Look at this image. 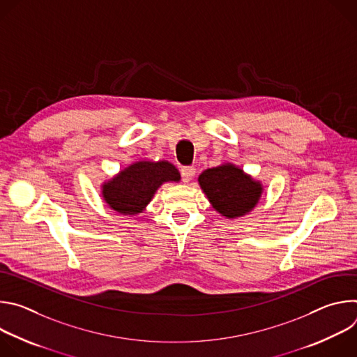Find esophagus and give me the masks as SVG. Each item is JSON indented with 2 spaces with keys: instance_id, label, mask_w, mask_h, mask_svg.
I'll use <instances>...</instances> for the list:
<instances>
[{
  "instance_id": "esophagus-1",
  "label": "esophagus",
  "mask_w": 357,
  "mask_h": 357,
  "mask_svg": "<svg viewBox=\"0 0 357 357\" xmlns=\"http://www.w3.org/2000/svg\"><path fill=\"white\" fill-rule=\"evenodd\" d=\"M195 174H196L195 167H183V168L181 169V175H182V181H183V182L192 181V178L195 176Z\"/></svg>"
}]
</instances>
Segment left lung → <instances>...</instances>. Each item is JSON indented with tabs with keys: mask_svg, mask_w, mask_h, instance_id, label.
<instances>
[{
	"mask_svg": "<svg viewBox=\"0 0 357 357\" xmlns=\"http://www.w3.org/2000/svg\"><path fill=\"white\" fill-rule=\"evenodd\" d=\"M197 181L212 206L227 219L251 212L263 193V185L259 181H254L233 164L203 171Z\"/></svg>",
	"mask_w": 357,
	"mask_h": 357,
	"instance_id": "1",
	"label": "left lung"
}]
</instances>
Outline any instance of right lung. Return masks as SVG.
Returning a JSON list of instances; mask_svg holds the SVG:
<instances>
[{"mask_svg":"<svg viewBox=\"0 0 357 357\" xmlns=\"http://www.w3.org/2000/svg\"><path fill=\"white\" fill-rule=\"evenodd\" d=\"M179 179L178 169L168 161H138L105 182L101 193L113 211L137 215L145 209L162 183Z\"/></svg>","mask_w":357,"mask_h":357,"instance_id":"1","label":"right lung"}]
</instances>
